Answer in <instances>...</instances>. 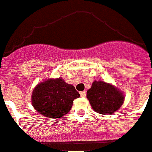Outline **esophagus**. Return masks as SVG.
Returning a JSON list of instances; mask_svg holds the SVG:
<instances>
[{
    "mask_svg": "<svg viewBox=\"0 0 152 152\" xmlns=\"http://www.w3.org/2000/svg\"><path fill=\"white\" fill-rule=\"evenodd\" d=\"M86 95H87V92L85 91L80 92V96H81V97H86Z\"/></svg>",
    "mask_w": 152,
    "mask_h": 152,
    "instance_id": "esophagus-1",
    "label": "esophagus"
}]
</instances>
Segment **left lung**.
<instances>
[{
    "instance_id": "left-lung-1",
    "label": "left lung",
    "mask_w": 152,
    "mask_h": 152,
    "mask_svg": "<svg viewBox=\"0 0 152 152\" xmlns=\"http://www.w3.org/2000/svg\"><path fill=\"white\" fill-rule=\"evenodd\" d=\"M90 104L96 112L112 114L119 109L124 102V95L119 89L104 81H94L87 92Z\"/></svg>"
}]
</instances>
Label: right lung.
I'll return each instance as SVG.
<instances>
[{"instance_id":"obj_1","label":"right lung","mask_w":152,"mask_h":152,"mask_svg":"<svg viewBox=\"0 0 152 152\" xmlns=\"http://www.w3.org/2000/svg\"><path fill=\"white\" fill-rule=\"evenodd\" d=\"M80 94L61 78L47 79L37 85L32 94V104L36 111L50 119H58L71 110L73 100Z\"/></svg>"}]
</instances>
